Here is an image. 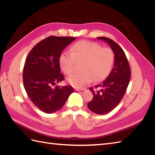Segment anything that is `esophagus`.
Returning a JSON list of instances; mask_svg holds the SVG:
<instances>
[{"instance_id": "esophagus-1", "label": "esophagus", "mask_w": 155, "mask_h": 155, "mask_svg": "<svg viewBox=\"0 0 155 155\" xmlns=\"http://www.w3.org/2000/svg\"><path fill=\"white\" fill-rule=\"evenodd\" d=\"M85 87H83V88H75V90L76 91H83V90H85Z\"/></svg>"}]
</instances>
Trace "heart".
I'll return each instance as SVG.
<instances>
[{"label": "heart", "instance_id": "b5f03b06", "mask_svg": "<svg viewBox=\"0 0 155 155\" xmlns=\"http://www.w3.org/2000/svg\"><path fill=\"white\" fill-rule=\"evenodd\" d=\"M115 55L111 48L102 46L97 43L81 41L74 43L70 48V54L63 52L60 55L59 65L64 74H72L77 64H81L80 74L68 79L75 87H81L91 83L104 80L109 76L113 66Z\"/></svg>", "mask_w": 155, "mask_h": 155}]
</instances>
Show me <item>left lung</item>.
Masks as SVG:
<instances>
[{"label": "left lung", "mask_w": 155, "mask_h": 155, "mask_svg": "<svg viewBox=\"0 0 155 155\" xmlns=\"http://www.w3.org/2000/svg\"><path fill=\"white\" fill-rule=\"evenodd\" d=\"M97 39L109 43L115 55L114 64L105 80L95 86V88H101L100 91H95L94 88H89L93 94V98L87 106L96 114H105L113 110L122 100L129 83L130 69L124 51L118 44L105 37Z\"/></svg>", "instance_id": "obj_1"}]
</instances>
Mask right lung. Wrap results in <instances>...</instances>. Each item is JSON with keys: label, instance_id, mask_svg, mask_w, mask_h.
I'll list each match as a JSON object with an SVG mask.
<instances>
[{"label": "right lung", "instance_id": "right-lung-1", "mask_svg": "<svg viewBox=\"0 0 155 155\" xmlns=\"http://www.w3.org/2000/svg\"><path fill=\"white\" fill-rule=\"evenodd\" d=\"M76 39L72 37L50 36L34 46L23 68V84L30 100L46 113L61 108L74 92L71 86H52L63 81L60 72L59 58L67 46Z\"/></svg>", "mask_w": 155, "mask_h": 155}]
</instances>
